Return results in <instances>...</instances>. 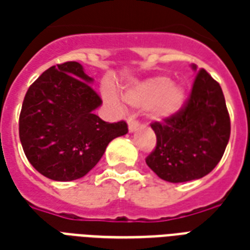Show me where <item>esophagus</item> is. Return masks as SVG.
I'll return each instance as SVG.
<instances>
[{"label":"esophagus","instance_id":"1","mask_svg":"<svg viewBox=\"0 0 250 250\" xmlns=\"http://www.w3.org/2000/svg\"><path fill=\"white\" fill-rule=\"evenodd\" d=\"M139 128V122L135 121V119H131L129 118L128 119V129H129V132H135L136 129Z\"/></svg>","mask_w":250,"mask_h":250}]
</instances>
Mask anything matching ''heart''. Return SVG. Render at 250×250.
Returning a JSON list of instances; mask_svg holds the SVG:
<instances>
[{"label": "heart", "instance_id": "1", "mask_svg": "<svg viewBox=\"0 0 250 250\" xmlns=\"http://www.w3.org/2000/svg\"><path fill=\"white\" fill-rule=\"evenodd\" d=\"M105 100L110 106L122 109L119 98L106 90ZM187 90L180 83H171L167 76H154L128 86L123 92V100L133 107H148L153 121H167L182 110Z\"/></svg>", "mask_w": 250, "mask_h": 250}]
</instances>
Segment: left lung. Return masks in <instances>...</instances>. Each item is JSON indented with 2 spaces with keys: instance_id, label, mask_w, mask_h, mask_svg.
<instances>
[{
  "instance_id": "1",
  "label": "left lung",
  "mask_w": 250,
  "mask_h": 250,
  "mask_svg": "<svg viewBox=\"0 0 250 250\" xmlns=\"http://www.w3.org/2000/svg\"><path fill=\"white\" fill-rule=\"evenodd\" d=\"M192 68L198 71L196 64ZM152 128L157 146L145 161L161 179L183 183L208 175L223 157L231 133L221 85L200 70L186 106Z\"/></svg>"
}]
</instances>
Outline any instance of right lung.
<instances>
[{
  "instance_id": "1",
  "label": "right lung",
  "mask_w": 250,
  "mask_h": 250,
  "mask_svg": "<svg viewBox=\"0 0 250 250\" xmlns=\"http://www.w3.org/2000/svg\"><path fill=\"white\" fill-rule=\"evenodd\" d=\"M93 79L78 62L42 72L25 93L19 137L29 164L57 182L83 178L115 137L128 132L125 122L109 123L94 114L102 104Z\"/></svg>"
}]
</instances>
